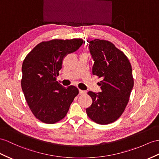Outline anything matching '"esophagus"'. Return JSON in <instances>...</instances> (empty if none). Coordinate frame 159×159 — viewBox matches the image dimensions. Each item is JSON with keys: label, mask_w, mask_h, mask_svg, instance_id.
I'll use <instances>...</instances> for the list:
<instances>
[{"label": "esophagus", "mask_w": 159, "mask_h": 159, "mask_svg": "<svg viewBox=\"0 0 159 159\" xmlns=\"http://www.w3.org/2000/svg\"><path fill=\"white\" fill-rule=\"evenodd\" d=\"M86 92L85 91H84V90H79V94H80V95H84V94H86Z\"/></svg>", "instance_id": "1"}]
</instances>
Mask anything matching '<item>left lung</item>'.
Masks as SVG:
<instances>
[{
  "mask_svg": "<svg viewBox=\"0 0 159 159\" xmlns=\"http://www.w3.org/2000/svg\"><path fill=\"white\" fill-rule=\"evenodd\" d=\"M89 48L94 61L93 75L101 77V92H88L92 105L86 109L93 121L107 125L117 120L129 102L134 78L130 62L112 42L95 39L89 42Z\"/></svg>",
  "mask_w": 159,
  "mask_h": 159,
  "instance_id": "1",
  "label": "left lung"
}]
</instances>
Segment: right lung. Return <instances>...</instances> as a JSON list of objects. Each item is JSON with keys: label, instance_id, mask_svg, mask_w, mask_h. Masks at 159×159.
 I'll return each instance as SVG.
<instances>
[{"label": "right lung", "instance_id": "obj_1", "mask_svg": "<svg viewBox=\"0 0 159 159\" xmlns=\"http://www.w3.org/2000/svg\"><path fill=\"white\" fill-rule=\"evenodd\" d=\"M83 40L54 39L36 45L22 65L21 88L30 110L42 122L53 124L66 116L79 90L56 80L64 57L76 51Z\"/></svg>", "mask_w": 159, "mask_h": 159}]
</instances>
